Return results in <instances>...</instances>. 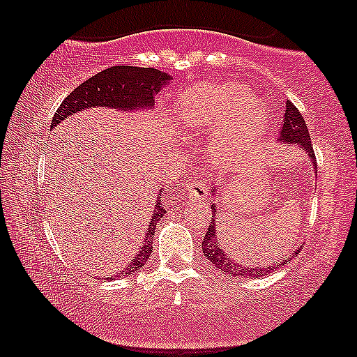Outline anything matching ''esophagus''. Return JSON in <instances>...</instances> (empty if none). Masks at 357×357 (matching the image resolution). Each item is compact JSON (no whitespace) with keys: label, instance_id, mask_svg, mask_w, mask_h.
<instances>
[{"label":"esophagus","instance_id":"34e87169","mask_svg":"<svg viewBox=\"0 0 357 357\" xmlns=\"http://www.w3.org/2000/svg\"><path fill=\"white\" fill-rule=\"evenodd\" d=\"M208 195V183L204 180H195L188 185L187 188V197L192 199H204V197Z\"/></svg>","mask_w":357,"mask_h":357}]
</instances>
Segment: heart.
Here are the masks:
<instances>
[{
    "label": "heart",
    "instance_id": "1",
    "mask_svg": "<svg viewBox=\"0 0 357 357\" xmlns=\"http://www.w3.org/2000/svg\"><path fill=\"white\" fill-rule=\"evenodd\" d=\"M250 104V96L238 86H198L180 97L178 119L190 128L247 130L253 116L238 120Z\"/></svg>",
    "mask_w": 357,
    "mask_h": 357
}]
</instances>
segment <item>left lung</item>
I'll use <instances>...</instances> for the list:
<instances>
[{"label": "left lung", "instance_id": "1", "mask_svg": "<svg viewBox=\"0 0 357 357\" xmlns=\"http://www.w3.org/2000/svg\"><path fill=\"white\" fill-rule=\"evenodd\" d=\"M286 114H284V125L281 126V136L280 139L282 143L287 144H299L302 149L305 151L307 155H309L310 162L317 167V160H315V153H314V146H312L310 141V135H309V128H307L304 116L301 115V112L297 110V107L292 104L291 100H286ZM214 192V188H213ZM216 204H211V218L213 222L209 224L206 234H204L203 238V253L204 257L211 261L213 266H216V270L224 271L227 276H245V278H260L265 276L266 273L276 271L278 268L286 265L287 261H291L294 258L296 253L301 252V248H297L289 260H282V263H273V266L268 268H260V266H248L243 265V263H238L236 260H232L231 257L227 255V252H224L222 245L218 242V236H216V226H214V218H216Z\"/></svg>", "mask_w": 357, "mask_h": 357}]
</instances>
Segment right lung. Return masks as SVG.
<instances>
[{"label": "right lung", "instance_id": "right-lung-1", "mask_svg": "<svg viewBox=\"0 0 357 357\" xmlns=\"http://www.w3.org/2000/svg\"><path fill=\"white\" fill-rule=\"evenodd\" d=\"M172 79L167 73H162L154 68H139V66H112L107 70L97 73L96 76L82 82L70 96L61 102L58 110L53 115L50 128L53 130L68 116L77 114L91 107H110L121 112L151 109L154 105V96L160 91V87L167 84ZM160 198L155 199L153 209V219L149 222V229L146 232L144 245L133 257L130 265L120 271V278L128 276L131 273L138 271L141 266L146 265L153 252V241L155 232V224L164 218L165 209L160 204ZM110 281L112 278H105Z\"/></svg>", "mask_w": 357, "mask_h": 357}]
</instances>
